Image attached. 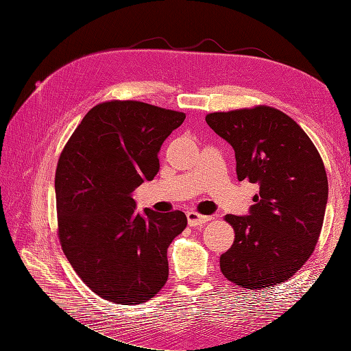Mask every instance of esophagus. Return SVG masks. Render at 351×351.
Returning a JSON list of instances; mask_svg holds the SVG:
<instances>
[{
	"label": "esophagus",
	"instance_id": "esophagus-1",
	"mask_svg": "<svg viewBox=\"0 0 351 351\" xmlns=\"http://www.w3.org/2000/svg\"><path fill=\"white\" fill-rule=\"evenodd\" d=\"M212 217H206V215H200L195 210L187 212V222L190 227H197V226H204L206 224L208 221H210Z\"/></svg>",
	"mask_w": 351,
	"mask_h": 351
}]
</instances>
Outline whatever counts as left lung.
<instances>
[{
	"label": "left lung",
	"mask_w": 351,
	"mask_h": 351,
	"mask_svg": "<svg viewBox=\"0 0 351 351\" xmlns=\"http://www.w3.org/2000/svg\"><path fill=\"white\" fill-rule=\"evenodd\" d=\"M206 123L234 149L240 182L259 186L249 215H226L236 237L221 254V272L246 290L281 284L311 258L321 234L328 200L322 158L291 117L267 105L210 112Z\"/></svg>",
	"instance_id": "left-lung-1"
}]
</instances>
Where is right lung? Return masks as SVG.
Returning <instances> with one entry per match:
<instances>
[{
    "instance_id": "right-lung-1",
    "label": "right lung",
    "mask_w": 351,
    "mask_h": 351,
    "mask_svg": "<svg viewBox=\"0 0 351 351\" xmlns=\"http://www.w3.org/2000/svg\"><path fill=\"white\" fill-rule=\"evenodd\" d=\"M184 112L139 101L98 104L74 130L56 171L58 237L73 269L112 303L151 300L168 280L167 249L182 210H136L133 190L159 171L158 152Z\"/></svg>"
}]
</instances>
